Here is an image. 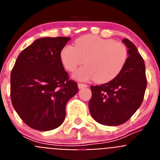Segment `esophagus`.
<instances>
[{
    "instance_id": "obj_1",
    "label": "esophagus",
    "mask_w": 160,
    "mask_h": 160,
    "mask_svg": "<svg viewBox=\"0 0 160 160\" xmlns=\"http://www.w3.org/2000/svg\"><path fill=\"white\" fill-rule=\"evenodd\" d=\"M78 86L79 89H82V88H84V87H88L87 84H84V83H81V82L78 83Z\"/></svg>"
}]
</instances>
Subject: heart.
Returning <instances> with one entry per match:
<instances>
[{
	"instance_id": "1",
	"label": "heart",
	"mask_w": 160,
	"mask_h": 160,
	"mask_svg": "<svg viewBox=\"0 0 160 160\" xmlns=\"http://www.w3.org/2000/svg\"><path fill=\"white\" fill-rule=\"evenodd\" d=\"M61 61L68 71L75 72L78 80L94 79L97 83H107L116 78L128 59V48L122 42L85 35L78 38L74 46L66 45L60 53Z\"/></svg>"
}]
</instances>
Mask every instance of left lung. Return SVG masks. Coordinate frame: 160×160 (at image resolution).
<instances>
[{"instance_id": "8db88e82", "label": "left lung", "mask_w": 160, "mask_h": 160, "mask_svg": "<svg viewBox=\"0 0 160 160\" xmlns=\"http://www.w3.org/2000/svg\"><path fill=\"white\" fill-rule=\"evenodd\" d=\"M123 42L128 48L129 57L122 71L112 81L90 87V114L96 122L102 125L124 123L143 101L148 84L143 58L131 41L125 38Z\"/></svg>"}]
</instances>
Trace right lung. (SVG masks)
Returning <instances> with one entry per match:
<instances>
[{
    "instance_id": "1",
    "label": "right lung",
    "mask_w": 160,
    "mask_h": 160,
    "mask_svg": "<svg viewBox=\"0 0 160 160\" xmlns=\"http://www.w3.org/2000/svg\"><path fill=\"white\" fill-rule=\"evenodd\" d=\"M70 38H42L20 53L11 71L12 107L26 125L38 131L58 128L66 118V106L78 91L61 61Z\"/></svg>"
}]
</instances>
